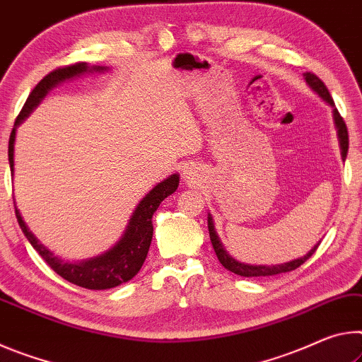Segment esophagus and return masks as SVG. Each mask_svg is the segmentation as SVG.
<instances>
[{"mask_svg":"<svg viewBox=\"0 0 362 362\" xmlns=\"http://www.w3.org/2000/svg\"><path fill=\"white\" fill-rule=\"evenodd\" d=\"M182 176H185L186 180H192V170L191 168H185V171H182Z\"/></svg>","mask_w":362,"mask_h":362,"instance_id":"obj_1","label":"esophagus"}]
</instances>
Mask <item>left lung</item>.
<instances>
[{
  "mask_svg": "<svg viewBox=\"0 0 362 362\" xmlns=\"http://www.w3.org/2000/svg\"><path fill=\"white\" fill-rule=\"evenodd\" d=\"M305 76V81L306 85L311 88L313 91H315L319 98H322L325 103H327L330 107H332V114H334V123H335V128H337V134H339V142H340V151H341V158L345 160L346 158V153H348V129L345 122H343L341 115L339 114V110L335 109V104H334V99H332L330 93L327 90V86L324 85L321 81L319 76H316L315 74L311 72H306L303 74ZM209 233H210V240H211V245L215 248V253L218 259H220V263L226 268L228 271L234 272L237 276H244V277H262V276H274V274H281V272H288V271H293L297 269L298 266L303 264L308 258L311 257L313 253L316 252V248L319 247V242L317 244L311 248L310 252H308L305 257L293 259V262H288V263H284V264H276V266H252V264H245V263H239L235 258L230 257V255L226 252V248L221 244V239L218 237L216 230H215V223H213V218L209 213Z\"/></svg>",
  "mask_w": 362,
  "mask_h": 362,
  "instance_id": "obj_1",
  "label": "left lung"
}]
</instances>
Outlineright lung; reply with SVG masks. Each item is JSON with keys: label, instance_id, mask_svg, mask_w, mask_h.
<instances>
[{"label": "right lung", "instance_id": "1", "mask_svg": "<svg viewBox=\"0 0 362 362\" xmlns=\"http://www.w3.org/2000/svg\"><path fill=\"white\" fill-rule=\"evenodd\" d=\"M104 70H107V67H99V65L98 67H94V65L90 67L86 62H76L72 65H67V67H59L56 70H52V72L47 74L45 78L33 88L30 96L27 98L25 104H23L19 117L16 118L14 128L9 136L8 157L11 175L14 176L16 129L28 115H30V112L37 107L41 100H43L47 91L59 85L61 81L75 78V76H80L83 74L104 72ZM177 185H180V175L176 173L167 177V180H163L162 182H158V185L141 200L138 206H136L122 239L118 240L110 250L99 255V257L85 259V262L80 263L64 262V259L56 257L51 250H47L43 244H40V240L32 234V230L27 228V224L23 221L21 211L17 210L14 202L16 218L17 221H19L22 233L25 234L32 247L40 253V257L49 264V268L54 269L59 276L78 287H85L90 290H105L120 286L123 282H128L138 274L151 247L153 234L152 215L158 209V205L162 204L168 195L176 191Z\"/></svg>", "mask_w": 362, "mask_h": 362}]
</instances>
